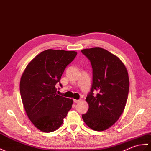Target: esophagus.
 Returning a JSON list of instances; mask_svg holds the SVG:
<instances>
[{
	"label": "esophagus",
	"mask_w": 151,
	"mask_h": 151,
	"mask_svg": "<svg viewBox=\"0 0 151 151\" xmlns=\"http://www.w3.org/2000/svg\"><path fill=\"white\" fill-rule=\"evenodd\" d=\"M80 101H81V99H73V102L76 103H78Z\"/></svg>",
	"instance_id": "obj_1"
}]
</instances>
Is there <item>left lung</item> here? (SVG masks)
Listing matches in <instances>:
<instances>
[{
    "label": "left lung",
    "mask_w": 151,
    "mask_h": 151,
    "mask_svg": "<svg viewBox=\"0 0 151 151\" xmlns=\"http://www.w3.org/2000/svg\"><path fill=\"white\" fill-rule=\"evenodd\" d=\"M81 52L92 67L93 83L86 98L89 108L82 115L86 125L96 131L108 129L118 121L126 105L129 79L125 66L118 57L101 48H86ZM99 92L93 96V91Z\"/></svg>",
    "instance_id": "8db88e82"
}]
</instances>
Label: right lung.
I'll list each match as a JSON object with an SVG mask.
<instances>
[{
    "label": "right lung",
    "mask_w": 151,
    "mask_h": 151,
    "mask_svg": "<svg viewBox=\"0 0 151 151\" xmlns=\"http://www.w3.org/2000/svg\"><path fill=\"white\" fill-rule=\"evenodd\" d=\"M77 53L45 50L29 62L22 73L20 93L23 105L30 121L41 131L51 132L59 128L72 108L73 100L57 94L55 85Z\"/></svg>",
    "instance_id": "right-lung-1"
}]
</instances>
